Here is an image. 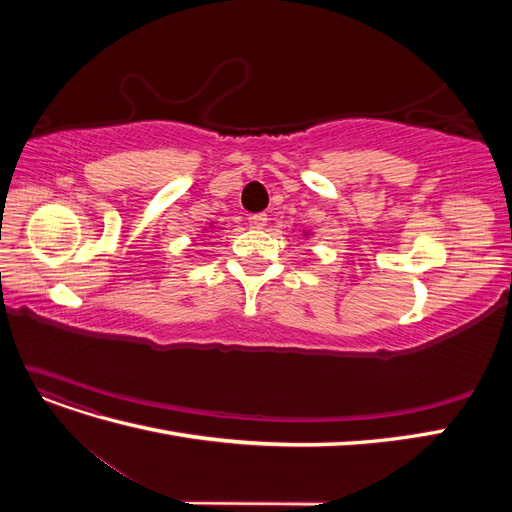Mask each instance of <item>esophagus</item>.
I'll return each instance as SVG.
<instances>
[{"label": "esophagus", "mask_w": 512, "mask_h": 512, "mask_svg": "<svg viewBox=\"0 0 512 512\" xmlns=\"http://www.w3.org/2000/svg\"><path fill=\"white\" fill-rule=\"evenodd\" d=\"M267 222H269V215H267V213H256V215H252V226L258 228V230L265 228Z\"/></svg>", "instance_id": "1"}]
</instances>
